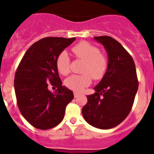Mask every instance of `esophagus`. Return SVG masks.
I'll return each mask as SVG.
<instances>
[{"label": "esophagus", "instance_id": "esophagus-1", "mask_svg": "<svg viewBox=\"0 0 154 154\" xmlns=\"http://www.w3.org/2000/svg\"><path fill=\"white\" fill-rule=\"evenodd\" d=\"M79 96V93H78V92H74V97L75 98H77Z\"/></svg>", "mask_w": 154, "mask_h": 154}]
</instances>
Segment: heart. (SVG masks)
I'll return each instance as SVG.
<instances>
[{
	"label": "heart",
	"mask_w": 154,
	"mask_h": 154,
	"mask_svg": "<svg viewBox=\"0 0 154 154\" xmlns=\"http://www.w3.org/2000/svg\"><path fill=\"white\" fill-rule=\"evenodd\" d=\"M72 51L76 57L83 62L85 65L82 75H72L65 81V86L75 92H81L92 82V77L95 80H101L108 69V60L96 46L86 42H82L73 46ZM56 67L58 72L66 75L70 72V58L65 51L58 55Z\"/></svg>",
	"instance_id": "1"
}]
</instances>
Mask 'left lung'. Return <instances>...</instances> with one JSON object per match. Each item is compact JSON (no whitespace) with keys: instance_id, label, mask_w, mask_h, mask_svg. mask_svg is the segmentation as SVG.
Masks as SVG:
<instances>
[{"instance_id":"left-lung-1","label":"left lung","mask_w":154,"mask_h":154,"mask_svg":"<svg viewBox=\"0 0 154 154\" xmlns=\"http://www.w3.org/2000/svg\"><path fill=\"white\" fill-rule=\"evenodd\" d=\"M104 46L108 55V69L96 92L87 96L82 109L87 123L94 127L108 130L118 126L131 111L138 79L133 58L117 41L109 36L94 37Z\"/></svg>"}]
</instances>
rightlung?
<instances>
[{"mask_svg":"<svg viewBox=\"0 0 154 154\" xmlns=\"http://www.w3.org/2000/svg\"><path fill=\"white\" fill-rule=\"evenodd\" d=\"M75 38L47 37L27 50L14 75V90L19 110L34 127L48 130L62 121L65 107L74 98L73 92L62 85L56 67L58 55ZM48 82L58 87L48 90Z\"/></svg>","mask_w":154,"mask_h":154,"instance_id":"add662e5","label":"right lung"}]
</instances>
